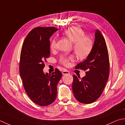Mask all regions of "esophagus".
Returning <instances> with one entry per match:
<instances>
[{"label":"esophagus","instance_id":"esophagus-1","mask_svg":"<svg viewBox=\"0 0 125 125\" xmlns=\"http://www.w3.org/2000/svg\"><path fill=\"white\" fill-rule=\"evenodd\" d=\"M62 74L63 75H67V74H70V72L67 70H63L62 72Z\"/></svg>","mask_w":125,"mask_h":125}]
</instances>
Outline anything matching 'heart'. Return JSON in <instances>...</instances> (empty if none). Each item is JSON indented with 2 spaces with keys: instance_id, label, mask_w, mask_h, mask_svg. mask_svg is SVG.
Wrapping results in <instances>:
<instances>
[{
  "instance_id": "1",
  "label": "heart",
  "mask_w": 125,
  "mask_h": 125,
  "mask_svg": "<svg viewBox=\"0 0 125 125\" xmlns=\"http://www.w3.org/2000/svg\"><path fill=\"white\" fill-rule=\"evenodd\" d=\"M64 34L74 42V51L76 55L80 59H84L90 54L93 46V42L91 38L85 35L83 30L79 26H72L66 29ZM57 48V42L53 39L50 43L51 50L53 51ZM74 60V57L70 55H61L59 62L65 66L69 65L70 61Z\"/></svg>"
}]
</instances>
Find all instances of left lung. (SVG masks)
I'll use <instances>...</instances> for the list:
<instances>
[{"mask_svg": "<svg viewBox=\"0 0 125 125\" xmlns=\"http://www.w3.org/2000/svg\"><path fill=\"white\" fill-rule=\"evenodd\" d=\"M76 69L86 71V75L80 78L73 75L72 90L77 100L83 104H90L100 97L108 80L109 62L105 40L100 31L95 32L92 50L83 62L75 66Z\"/></svg>", "mask_w": 125, "mask_h": 125, "instance_id": "8db88e82", "label": "left lung"}]
</instances>
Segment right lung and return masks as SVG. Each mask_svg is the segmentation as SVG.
<instances>
[{"instance_id": "right-lung-1", "label": "right lung", "mask_w": 125, "mask_h": 125, "mask_svg": "<svg viewBox=\"0 0 125 125\" xmlns=\"http://www.w3.org/2000/svg\"><path fill=\"white\" fill-rule=\"evenodd\" d=\"M58 30L54 27L34 28L25 38L20 53L19 72L24 88L32 101L41 106L55 100L62 77L57 68L51 74L43 72L44 62L50 56V38Z\"/></svg>"}]
</instances>
